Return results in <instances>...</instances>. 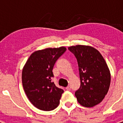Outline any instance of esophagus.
<instances>
[{
    "instance_id": "obj_1",
    "label": "esophagus",
    "mask_w": 123,
    "mask_h": 123,
    "mask_svg": "<svg viewBox=\"0 0 123 123\" xmlns=\"http://www.w3.org/2000/svg\"><path fill=\"white\" fill-rule=\"evenodd\" d=\"M66 89H67V91H70V90H71V87L69 86H67V87H66Z\"/></svg>"
}]
</instances>
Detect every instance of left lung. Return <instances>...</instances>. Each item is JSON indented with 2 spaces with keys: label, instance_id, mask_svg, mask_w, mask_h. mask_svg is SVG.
<instances>
[{
  "label": "left lung",
  "instance_id": "1",
  "mask_svg": "<svg viewBox=\"0 0 123 123\" xmlns=\"http://www.w3.org/2000/svg\"><path fill=\"white\" fill-rule=\"evenodd\" d=\"M78 61L81 86L75 92L79 104L93 107L100 104L109 89L111 75L104 57L95 48L78 45L68 47Z\"/></svg>",
  "mask_w": 123,
  "mask_h": 123
}]
</instances>
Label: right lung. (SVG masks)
Segmentation results:
<instances>
[{
    "label": "right lung",
    "instance_id": "add662e5",
    "mask_svg": "<svg viewBox=\"0 0 123 123\" xmlns=\"http://www.w3.org/2000/svg\"><path fill=\"white\" fill-rule=\"evenodd\" d=\"M67 50L65 47L47 48L32 53L24 66L22 83L31 104L38 109L51 111L60 104L63 90L57 87L52 78L56 60Z\"/></svg>",
    "mask_w": 123,
    "mask_h": 123
}]
</instances>
